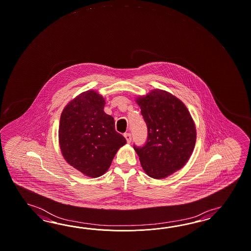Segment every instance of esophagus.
Listing matches in <instances>:
<instances>
[{
	"label": "esophagus",
	"mask_w": 251,
	"mask_h": 251,
	"mask_svg": "<svg viewBox=\"0 0 251 251\" xmlns=\"http://www.w3.org/2000/svg\"><path fill=\"white\" fill-rule=\"evenodd\" d=\"M124 137H125V139H126V141H127V142L128 143H129L130 141H131V134L130 133H125L124 134Z\"/></svg>",
	"instance_id": "1"
}]
</instances>
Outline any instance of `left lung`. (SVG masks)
Here are the masks:
<instances>
[{
	"mask_svg": "<svg viewBox=\"0 0 251 251\" xmlns=\"http://www.w3.org/2000/svg\"><path fill=\"white\" fill-rule=\"evenodd\" d=\"M148 128L147 141L133 145L150 177L163 178L181 169L194 150L196 127L186 106L171 93L154 90L137 99Z\"/></svg>",
	"mask_w": 251,
	"mask_h": 251,
	"instance_id": "left-lung-1",
	"label": "left lung"
}]
</instances>
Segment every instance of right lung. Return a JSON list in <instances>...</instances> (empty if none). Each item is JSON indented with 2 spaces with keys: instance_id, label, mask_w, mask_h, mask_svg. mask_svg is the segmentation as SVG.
I'll use <instances>...</instances> for the list:
<instances>
[{
  "instance_id": "1",
  "label": "right lung",
  "mask_w": 251,
  "mask_h": 251,
  "mask_svg": "<svg viewBox=\"0 0 251 251\" xmlns=\"http://www.w3.org/2000/svg\"><path fill=\"white\" fill-rule=\"evenodd\" d=\"M105 100L94 91L82 92L61 113L59 141L70 165L88 177L101 176L126 140L115 122L104 112Z\"/></svg>"
}]
</instances>
